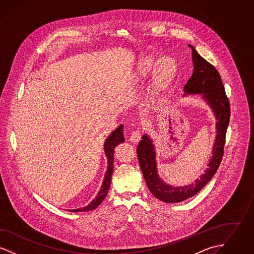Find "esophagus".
Masks as SVG:
<instances>
[{
	"label": "esophagus",
	"instance_id": "1",
	"mask_svg": "<svg viewBox=\"0 0 254 254\" xmlns=\"http://www.w3.org/2000/svg\"><path fill=\"white\" fill-rule=\"evenodd\" d=\"M141 136H142V131L140 128H136L134 129L130 136H129V141L133 142V143H138L139 140L141 139Z\"/></svg>",
	"mask_w": 254,
	"mask_h": 254
}]
</instances>
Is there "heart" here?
Instances as JSON below:
<instances>
[{
  "instance_id": "heart-1",
  "label": "heart",
  "mask_w": 254,
  "mask_h": 254,
  "mask_svg": "<svg viewBox=\"0 0 254 254\" xmlns=\"http://www.w3.org/2000/svg\"><path fill=\"white\" fill-rule=\"evenodd\" d=\"M158 67L157 79L160 83L166 82L171 75V73L174 69V64L173 61L170 60L169 58L164 59L160 64L157 58L153 55L148 56L145 59L143 67H142V73L146 74L152 70H155Z\"/></svg>"
}]
</instances>
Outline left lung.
Masks as SVG:
<instances>
[{
    "mask_svg": "<svg viewBox=\"0 0 254 254\" xmlns=\"http://www.w3.org/2000/svg\"><path fill=\"white\" fill-rule=\"evenodd\" d=\"M189 47L192 51L193 73L184 86V90L189 94H202L205 98L216 116L217 135L212 148L213 155L207 165L208 169H206L205 174L200 179L185 187H172L159 178L154 145L146 134L142 137L137 146V156L145 177V184L151 193L166 203L185 201L198 193L211 180L224 155L226 133L230 123V101L226 95L220 74L211 64L196 51L193 46L189 45Z\"/></svg>",
    "mask_w": 254,
    "mask_h": 254,
    "instance_id": "obj_1",
    "label": "left lung"
}]
</instances>
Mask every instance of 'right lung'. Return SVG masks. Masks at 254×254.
Instances as JSON below:
<instances>
[{"label":"right lung","mask_w":254,"mask_h":254,"mask_svg":"<svg viewBox=\"0 0 254 254\" xmlns=\"http://www.w3.org/2000/svg\"><path fill=\"white\" fill-rule=\"evenodd\" d=\"M123 128H124L123 125L119 126L114 131L110 133V135L106 139V142H105V152H106V155L108 157L109 165H108V169H107V172H106V175H105V178H104V182L102 184V187H101L99 192L97 194L95 199L92 200V202L89 205H86V206L81 207V208H77V209H71L69 211L80 212V211H90V210H93L106 198L107 194L109 192L110 182H111V175H112V172H113V153H114V148L118 144L123 143L125 141Z\"/></svg>","instance_id":"obj_1"}]
</instances>
